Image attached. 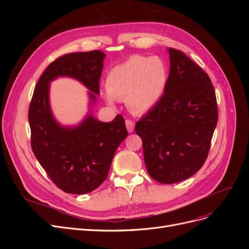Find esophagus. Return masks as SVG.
<instances>
[{
    "label": "esophagus",
    "instance_id": "34e87169",
    "mask_svg": "<svg viewBox=\"0 0 249 249\" xmlns=\"http://www.w3.org/2000/svg\"><path fill=\"white\" fill-rule=\"evenodd\" d=\"M125 125H126L127 132H129V133H132V132L134 131L135 124H134V122H132L131 119H126V120H125Z\"/></svg>",
    "mask_w": 249,
    "mask_h": 249
}]
</instances>
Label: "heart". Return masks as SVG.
I'll return each instance as SVG.
<instances>
[{"instance_id": "b5f03b06", "label": "heart", "mask_w": 249, "mask_h": 249, "mask_svg": "<svg viewBox=\"0 0 249 249\" xmlns=\"http://www.w3.org/2000/svg\"><path fill=\"white\" fill-rule=\"evenodd\" d=\"M168 71L162 59L135 55L108 72L105 97L109 104L126 100L135 113L155 108L166 90Z\"/></svg>"}]
</instances>
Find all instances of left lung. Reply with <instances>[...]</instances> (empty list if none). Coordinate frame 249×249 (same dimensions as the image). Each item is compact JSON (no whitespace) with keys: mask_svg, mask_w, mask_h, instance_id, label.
<instances>
[{"mask_svg":"<svg viewBox=\"0 0 249 249\" xmlns=\"http://www.w3.org/2000/svg\"><path fill=\"white\" fill-rule=\"evenodd\" d=\"M166 90L135 125L148 175L161 184L192 177L205 164L218 122L208 73L182 51L169 48Z\"/></svg>","mask_w":249,"mask_h":249,"instance_id":"obj_1","label":"left lung"}]
</instances>
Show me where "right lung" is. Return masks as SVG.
<instances>
[{"label": "right lung", "mask_w": 249, "mask_h": 249, "mask_svg": "<svg viewBox=\"0 0 249 249\" xmlns=\"http://www.w3.org/2000/svg\"><path fill=\"white\" fill-rule=\"evenodd\" d=\"M104 58V53L97 50L57 58L37 82L29 106L33 153L52 182L65 193L85 194L101 186L127 131L120 114L111 123L89 115L76 127L59 125L50 109L49 84L59 76L72 77L94 92L90 97L94 101V93H100Z\"/></svg>", "instance_id": "right-lung-1"}]
</instances>
